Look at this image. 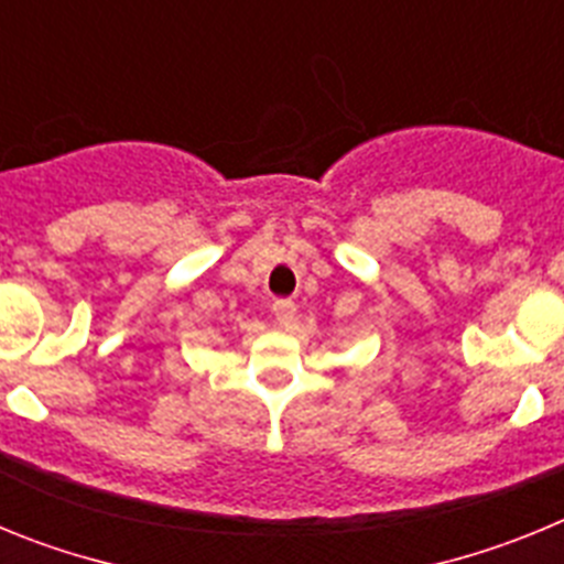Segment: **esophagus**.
Returning a JSON list of instances; mask_svg holds the SVG:
<instances>
[{"instance_id":"obj_1","label":"esophagus","mask_w":564,"mask_h":564,"mask_svg":"<svg viewBox=\"0 0 564 564\" xmlns=\"http://www.w3.org/2000/svg\"><path fill=\"white\" fill-rule=\"evenodd\" d=\"M273 316H276V322L282 327H288L296 318V305H293L291 299H276L273 302Z\"/></svg>"}]
</instances>
